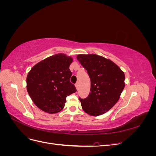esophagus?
<instances>
[{
  "instance_id": "esophagus-1",
  "label": "esophagus",
  "mask_w": 156,
  "mask_h": 156,
  "mask_svg": "<svg viewBox=\"0 0 156 156\" xmlns=\"http://www.w3.org/2000/svg\"><path fill=\"white\" fill-rule=\"evenodd\" d=\"M75 87H76L77 90H78V88H79V84H78V83H76V84H75Z\"/></svg>"
}]
</instances>
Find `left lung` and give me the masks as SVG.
Here are the masks:
<instances>
[{"label": "left lung", "instance_id": "obj_1", "mask_svg": "<svg viewBox=\"0 0 156 156\" xmlns=\"http://www.w3.org/2000/svg\"><path fill=\"white\" fill-rule=\"evenodd\" d=\"M77 58L91 81L88 96L79 98L83 109L90 116L104 114L120 99L125 87V74L112 60L100 55H78Z\"/></svg>", "mask_w": 156, "mask_h": 156}]
</instances>
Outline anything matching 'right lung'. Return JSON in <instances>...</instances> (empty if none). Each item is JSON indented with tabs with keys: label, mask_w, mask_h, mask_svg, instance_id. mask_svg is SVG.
<instances>
[{
	"label": "right lung",
	"mask_w": 156,
	"mask_h": 156,
	"mask_svg": "<svg viewBox=\"0 0 156 156\" xmlns=\"http://www.w3.org/2000/svg\"><path fill=\"white\" fill-rule=\"evenodd\" d=\"M73 58L58 53L33 66L27 77V90L34 104L43 111L54 114L64 107L66 97L77 91L69 81Z\"/></svg>",
	"instance_id": "obj_1"
}]
</instances>
